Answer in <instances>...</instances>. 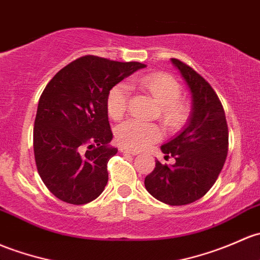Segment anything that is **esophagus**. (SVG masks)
<instances>
[{"label":"esophagus","mask_w":260,"mask_h":260,"mask_svg":"<svg viewBox=\"0 0 260 260\" xmlns=\"http://www.w3.org/2000/svg\"><path fill=\"white\" fill-rule=\"evenodd\" d=\"M119 151H121L122 153H125V154H132V155H137L138 154V152L132 151V149H128V148H125V147H122V148H119Z\"/></svg>","instance_id":"1"}]
</instances>
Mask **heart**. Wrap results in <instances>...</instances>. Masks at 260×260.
Returning a JSON list of instances; mask_svg holds the SVG:
<instances>
[{
	"label": "heart",
	"instance_id": "1",
	"mask_svg": "<svg viewBox=\"0 0 260 260\" xmlns=\"http://www.w3.org/2000/svg\"><path fill=\"white\" fill-rule=\"evenodd\" d=\"M136 84L157 101L159 105V118L168 129H180L188 122L190 107L185 101L179 100L182 95L180 84L169 75L162 72L149 73L136 80ZM129 91L127 84L117 83L108 91L106 107L109 117L116 121L121 119L128 109ZM162 136L158 124L128 119L116 129V139L121 146L133 151H141L154 143Z\"/></svg>",
	"mask_w": 260,
	"mask_h": 260
}]
</instances>
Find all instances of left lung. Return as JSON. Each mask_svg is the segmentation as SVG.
<instances>
[{"mask_svg":"<svg viewBox=\"0 0 260 260\" xmlns=\"http://www.w3.org/2000/svg\"><path fill=\"white\" fill-rule=\"evenodd\" d=\"M192 94V114L187 127L160 147L166 159L155 160L144 179L149 194L169 206H185L202 198L213 187L228 154V125L222 103L210 84L192 67L171 59Z\"/></svg>","mask_w":260,"mask_h":260,"instance_id":"1","label":"left lung"}]
</instances>
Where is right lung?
Wrapping results in <instances>:
<instances>
[{"instance_id": "right-lung-1", "label": "right lung", "mask_w": 260, "mask_h": 260, "mask_svg": "<svg viewBox=\"0 0 260 260\" xmlns=\"http://www.w3.org/2000/svg\"><path fill=\"white\" fill-rule=\"evenodd\" d=\"M144 67L83 56L48 82L38 101L34 151L38 174L54 197L80 206L105 190L107 163L118 151L109 146L108 91Z\"/></svg>"}]
</instances>
